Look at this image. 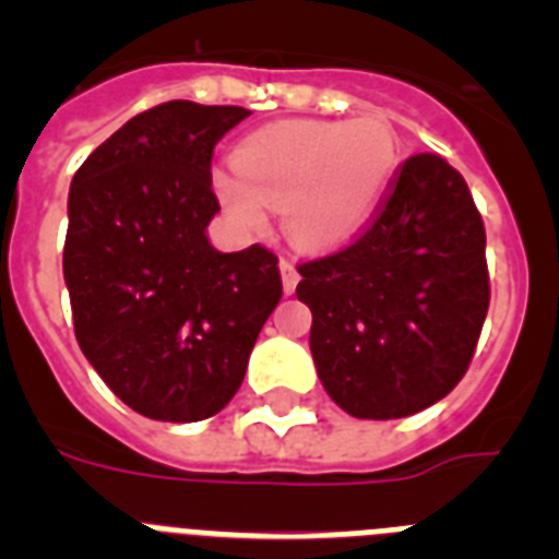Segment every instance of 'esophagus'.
Returning <instances> with one entry per match:
<instances>
[{"label":"esophagus","mask_w":559,"mask_h":559,"mask_svg":"<svg viewBox=\"0 0 559 559\" xmlns=\"http://www.w3.org/2000/svg\"><path fill=\"white\" fill-rule=\"evenodd\" d=\"M280 271H283V290L285 294H294L296 285H299V271H296L294 260H280Z\"/></svg>","instance_id":"obj_1"}]
</instances>
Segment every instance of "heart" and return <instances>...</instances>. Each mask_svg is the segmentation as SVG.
Here are the masks:
<instances>
[{"label": "heart", "mask_w": 559, "mask_h": 559, "mask_svg": "<svg viewBox=\"0 0 559 559\" xmlns=\"http://www.w3.org/2000/svg\"><path fill=\"white\" fill-rule=\"evenodd\" d=\"M400 162L383 117L285 120L249 133L231 156L237 173L215 170L212 187L240 229H265L269 206H283L294 243L338 249L372 224Z\"/></svg>", "instance_id": "heart-1"}]
</instances>
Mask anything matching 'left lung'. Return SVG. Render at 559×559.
<instances>
[{
  "instance_id": "8db88e82",
  "label": "left lung",
  "mask_w": 559,
  "mask_h": 559,
  "mask_svg": "<svg viewBox=\"0 0 559 559\" xmlns=\"http://www.w3.org/2000/svg\"><path fill=\"white\" fill-rule=\"evenodd\" d=\"M484 246L462 173L417 153L353 246L299 265L316 372L344 412L408 417L464 378L490 308Z\"/></svg>"
}]
</instances>
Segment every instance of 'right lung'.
<instances>
[{
	"label": "right lung",
	"mask_w": 559,
	"mask_h": 559,
	"mask_svg": "<svg viewBox=\"0 0 559 559\" xmlns=\"http://www.w3.org/2000/svg\"><path fill=\"white\" fill-rule=\"evenodd\" d=\"M251 111L170 100L136 114L69 187L63 280L75 338L106 386L142 417L199 423L243 383L283 296L276 254H224L212 151Z\"/></svg>",
	"instance_id": "1"
}]
</instances>
